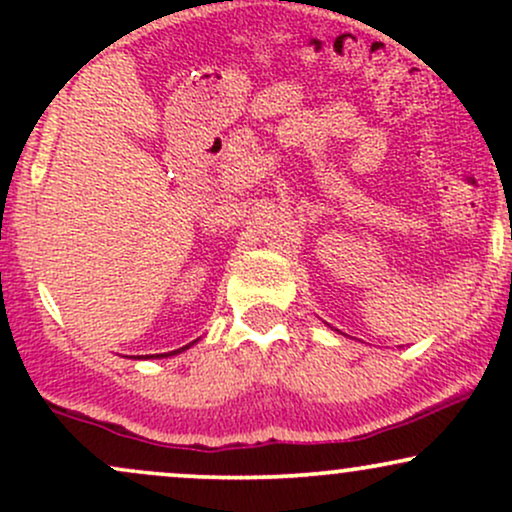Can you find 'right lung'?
I'll list each match as a JSON object with an SVG mask.
<instances>
[{"label": "right lung", "mask_w": 512, "mask_h": 512, "mask_svg": "<svg viewBox=\"0 0 512 512\" xmlns=\"http://www.w3.org/2000/svg\"><path fill=\"white\" fill-rule=\"evenodd\" d=\"M187 349V346H182V349H178V351H170V354H156V358L158 356H173V354H180V351H185ZM151 358H154V356H151Z\"/></svg>", "instance_id": "obj_1"}]
</instances>
